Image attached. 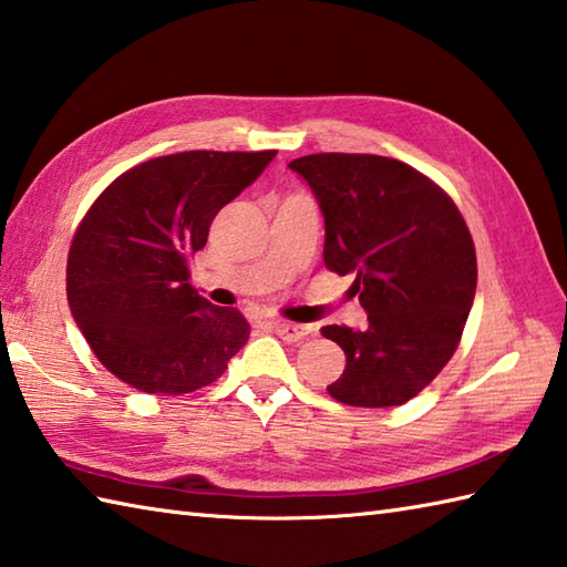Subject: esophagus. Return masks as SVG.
I'll use <instances>...</instances> for the list:
<instances>
[{
	"label": "esophagus",
	"mask_w": 567,
	"mask_h": 567,
	"mask_svg": "<svg viewBox=\"0 0 567 567\" xmlns=\"http://www.w3.org/2000/svg\"><path fill=\"white\" fill-rule=\"evenodd\" d=\"M269 328L279 334V338H284L286 342H298L303 340L306 334L310 332L308 326H296V322H286V320H271Z\"/></svg>",
	"instance_id": "obj_1"
}]
</instances>
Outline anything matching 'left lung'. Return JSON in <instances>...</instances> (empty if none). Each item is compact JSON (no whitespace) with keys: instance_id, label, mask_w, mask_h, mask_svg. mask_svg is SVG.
Instances as JSON below:
<instances>
[{"instance_id":"left-lung-1","label":"left lung","mask_w":567,"mask_h":567,"mask_svg":"<svg viewBox=\"0 0 567 567\" xmlns=\"http://www.w3.org/2000/svg\"><path fill=\"white\" fill-rule=\"evenodd\" d=\"M326 217L322 259L354 274L367 328L326 326L348 357L328 394L348 406H401L455 354L477 288L472 235L453 198L409 164L310 154L288 164Z\"/></svg>"}]
</instances>
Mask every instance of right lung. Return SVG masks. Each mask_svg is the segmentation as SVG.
<instances>
[{
	"label": "right lung",
	"instance_id": "1",
	"mask_svg": "<svg viewBox=\"0 0 567 567\" xmlns=\"http://www.w3.org/2000/svg\"><path fill=\"white\" fill-rule=\"evenodd\" d=\"M276 152H183L144 161L100 193L68 251L75 326L110 372L146 394H190L249 340L237 308L188 284L215 215Z\"/></svg>",
	"mask_w": 567,
	"mask_h": 567
}]
</instances>
